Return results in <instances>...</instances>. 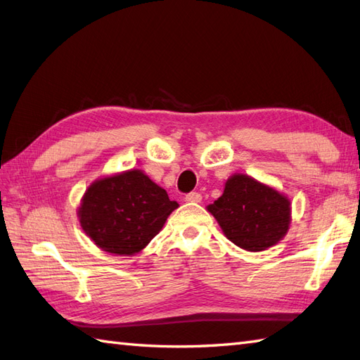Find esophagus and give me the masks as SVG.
Returning <instances> with one entry per match:
<instances>
[{
	"instance_id": "1",
	"label": "esophagus",
	"mask_w": 360,
	"mask_h": 360,
	"mask_svg": "<svg viewBox=\"0 0 360 360\" xmlns=\"http://www.w3.org/2000/svg\"><path fill=\"white\" fill-rule=\"evenodd\" d=\"M186 201H187V202H195V204H198V202L202 201V196H201V193L192 192V193L186 195Z\"/></svg>"
}]
</instances>
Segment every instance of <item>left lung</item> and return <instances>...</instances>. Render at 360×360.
<instances>
[{"mask_svg": "<svg viewBox=\"0 0 360 360\" xmlns=\"http://www.w3.org/2000/svg\"><path fill=\"white\" fill-rule=\"evenodd\" d=\"M207 210L227 238L249 252L275 246L290 224L289 198L244 173L226 181L223 195Z\"/></svg>", "mask_w": 360, "mask_h": 360, "instance_id": "left-lung-1", "label": "left lung"}]
</instances>
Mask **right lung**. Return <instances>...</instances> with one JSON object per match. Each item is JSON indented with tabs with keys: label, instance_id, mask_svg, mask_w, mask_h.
Wrapping results in <instances>:
<instances>
[{
	"label": "right lung",
	"instance_id": "right-lung-1",
	"mask_svg": "<svg viewBox=\"0 0 360 360\" xmlns=\"http://www.w3.org/2000/svg\"><path fill=\"white\" fill-rule=\"evenodd\" d=\"M179 204L139 168L98 178L86 188L77 217L97 248L112 255L139 254Z\"/></svg>",
	"mask_w": 360,
	"mask_h": 360
}]
</instances>
